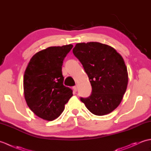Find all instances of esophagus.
<instances>
[{
	"mask_svg": "<svg viewBox=\"0 0 151 151\" xmlns=\"http://www.w3.org/2000/svg\"><path fill=\"white\" fill-rule=\"evenodd\" d=\"M73 89H74V91H77V86H74V87H73Z\"/></svg>",
	"mask_w": 151,
	"mask_h": 151,
	"instance_id": "esophagus-1",
	"label": "esophagus"
}]
</instances>
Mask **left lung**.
I'll return each instance as SVG.
<instances>
[{"label":"left lung","mask_w":151,"mask_h":151,"mask_svg":"<svg viewBox=\"0 0 151 151\" xmlns=\"http://www.w3.org/2000/svg\"><path fill=\"white\" fill-rule=\"evenodd\" d=\"M73 52L82 64L92 87L91 95L81 97V101L94 115L111 113L120 104L129 82L123 57L113 47L99 42L77 43Z\"/></svg>","instance_id":"8db88e82"}]
</instances>
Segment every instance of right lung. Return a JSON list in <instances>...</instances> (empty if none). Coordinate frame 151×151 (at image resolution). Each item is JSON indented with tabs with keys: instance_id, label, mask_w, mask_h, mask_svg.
<instances>
[{
	"instance_id": "obj_1",
	"label": "right lung",
	"mask_w": 151,
	"mask_h": 151,
	"mask_svg": "<svg viewBox=\"0 0 151 151\" xmlns=\"http://www.w3.org/2000/svg\"><path fill=\"white\" fill-rule=\"evenodd\" d=\"M69 44L50 47L32 57L24 71L23 88L28 106L37 116L53 121L62 113L73 91L63 86V61L73 48Z\"/></svg>"
}]
</instances>
